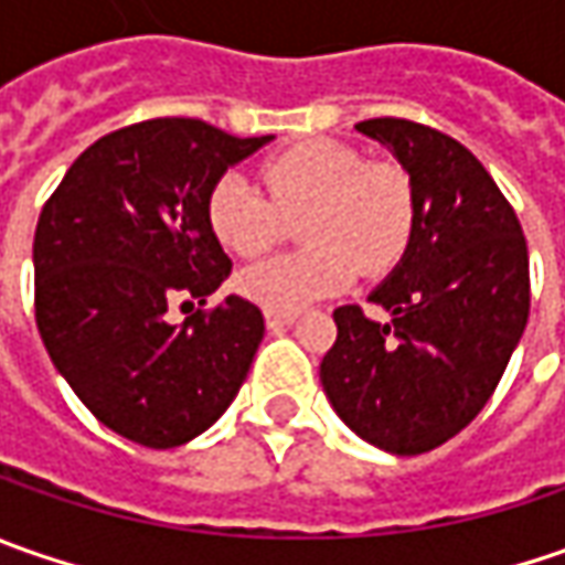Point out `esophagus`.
I'll return each instance as SVG.
<instances>
[{"mask_svg":"<svg viewBox=\"0 0 565 565\" xmlns=\"http://www.w3.org/2000/svg\"><path fill=\"white\" fill-rule=\"evenodd\" d=\"M264 320L270 330H282V327H292L295 315L292 311H264Z\"/></svg>","mask_w":565,"mask_h":565,"instance_id":"obj_1","label":"esophagus"}]
</instances>
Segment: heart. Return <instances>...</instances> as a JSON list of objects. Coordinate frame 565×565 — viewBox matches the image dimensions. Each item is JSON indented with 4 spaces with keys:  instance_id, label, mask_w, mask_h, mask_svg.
<instances>
[{
    "instance_id": "1",
    "label": "heart",
    "mask_w": 565,
    "mask_h": 565,
    "mask_svg": "<svg viewBox=\"0 0 565 565\" xmlns=\"http://www.w3.org/2000/svg\"><path fill=\"white\" fill-rule=\"evenodd\" d=\"M260 188L238 172L206 194V223L238 257H257L298 217L308 248L279 254L238 273V292L267 311H298L345 289L355 273L393 270L415 235V191L390 160H361L337 141L295 143L260 166Z\"/></svg>"
}]
</instances>
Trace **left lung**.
I'll return each mask as SVG.
<instances>
[{
	"mask_svg": "<svg viewBox=\"0 0 565 565\" xmlns=\"http://www.w3.org/2000/svg\"><path fill=\"white\" fill-rule=\"evenodd\" d=\"M415 191V235L371 292L390 323L359 305L333 311L337 342L320 383L361 440L418 456L488 405L529 323V248L503 191L449 135L408 119H367Z\"/></svg>",
	"mask_w": 565,
	"mask_h": 565,
	"instance_id": "left-lung-1",
	"label": "left lung"
}]
</instances>
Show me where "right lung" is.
<instances>
[{
	"label": "right lung",
	"mask_w": 565,
	"mask_h": 565,
	"mask_svg": "<svg viewBox=\"0 0 565 565\" xmlns=\"http://www.w3.org/2000/svg\"><path fill=\"white\" fill-rule=\"evenodd\" d=\"M264 138L201 119H150L90 143L33 235L36 330L55 371L109 430L172 449L204 434L238 396L264 315L238 295L185 323L175 298H206L232 260L206 223V194Z\"/></svg>",
	"instance_id": "right-lung-1"
}]
</instances>
